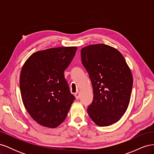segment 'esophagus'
Listing matches in <instances>:
<instances>
[{
  "label": "esophagus",
  "instance_id": "34e87169",
  "mask_svg": "<svg viewBox=\"0 0 154 154\" xmlns=\"http://www.w3.org/2000/svg\"><path fill=\"white\" fill-rule=\"evenodd\" d=\"M74 96H75L76 99L78 100L80 97V93L79 92H77L75 93V94H74Z\"/></svg>",
  "mask_w": 154,
  "mask_h": 154
}]
</instances>
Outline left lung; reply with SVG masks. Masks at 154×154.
Instances as JSON below:
<instances>
[{"mask_svg": "<svg viewBox=\"0 0 154 154\" xmlns=\"http://www.w3.org/2000/svg\"><path fill=\"white\" fill-rule=\"evenodd\" d=\"M81 57L94 93L88 116L100 127L118 122L128 108L133 85L132 74L123 56L114 48L99 44L82 48Z\"/></svg>", "mask_w": 154, "mask_h": 154, "instance_id": "obj_1", "label": "left lung"}]
</instances>
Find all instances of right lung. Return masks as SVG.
<instances>
[{
  "label": "right lung",
  "instance_id": "obj_1",
  "mask_svg": "<svg viewBox=\"0 0 154 154\" xmlns=\"http://www.w3.org/2000/svg\"><path fill=\"white\" fill-rule=\"evenodd\" d=\"M76 50V47H62L37 51L23 65L20 76L22 102L31 118L42 126L58 127L75 100L64 71Z\"/></svg>",
  "mask_w": 154,
  "mask_h": 154
}]
</instances>
